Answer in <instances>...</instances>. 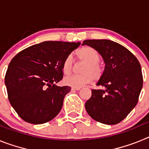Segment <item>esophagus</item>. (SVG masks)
I'll use <instances>...</instances> for the list:
<instances>
[{
	"mask_svg": "<svg viewBox=\"0 0 149 149\" xmlns=\"http://www.w3.org/2000/svg\"><path fill=\"white\" fill-rule=\"evenodd\" d=\"M80 89H81V88H80V87H72V91H74V90L78 91V90H80Z\"/></svg>",
	"mask_w": 149,
	"mask_h": 149,
	"instance_id": "esophagus-1",
	"label": "esophagus"
}]
</instances>
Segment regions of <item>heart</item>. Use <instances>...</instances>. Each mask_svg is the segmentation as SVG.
<instances>
[{
  "label": "heart",
  "instance_id": "b5f03b06",
  "mask_svg": "<svg viewBox=\"0 0 149 149\" xmlns=\"http://www.w3.org/2000/svg\"><path fill=\"white\" fill-rule=\"evenodd\" d=\"M76 56L79 61L86 63L82 69V74H73L64 79L65 85L72 87H81L85 84L91 83L93 79L98 80L101 77L103 70L99 62L101 56L94 48L85 46L76 51ZM74 62L71 56H68L63 63V71L65 74H69L73 70Z\"/></svg>",
  "mask_w": 149,
  "mask_h": 149
}]
</instances>
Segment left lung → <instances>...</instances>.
Returning <instances> with one entry per match:
<instances>
[{
	"instance_id": "left-lung-1",
	"label": "left lung",
	"mask_w": 149,
	"mask_h": 149,
	"mask_svg": "<svg viewBox=\"0 0 149 149\" xmlns=\"http://www.w3.org/2000/svg\"><path fill=\"white\" fill-rule=\"evenodd\" d=\"M98 51L105 63L104 71L85 104L86 112L94 120L105 125L122 122L136 106L143 87L141 65L136 57L122 45L107 39L83 42Z\"/></svg>"
}]
</instances>
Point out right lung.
Instances as JSON below:
<instances>
[{
	"label": "right lung",
	"mask_w": 149,
	"mask_h": 149,
	"mask_svg": "<svg viewBox=\"0 0 149 149\" xmlns=\"http://www.w3.org/2000/svg\"><path fill=\"white\" fill-rule=\"evenodd\" d=\"M80 45L47 41L28 47L13 57L5 84L12 107L24 121L39 125L60 113L71 87L56 84L63 77L65 59Z\"/></svg>",
	"instance_id": "add662e5"
}]
</instances>
